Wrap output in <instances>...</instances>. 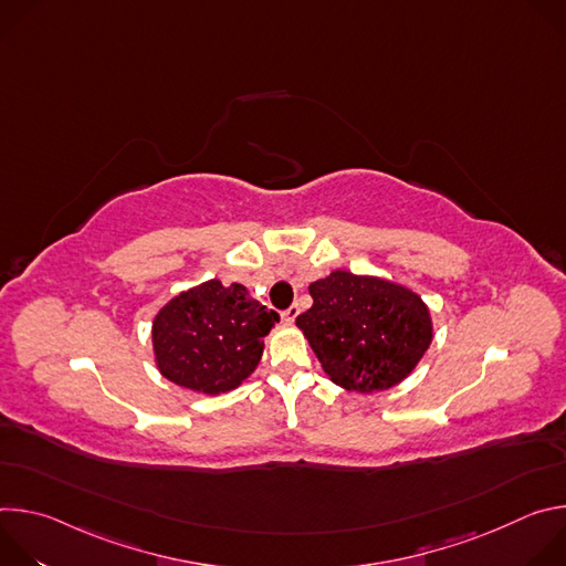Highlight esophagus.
I'll return each instance as SVG.
<instances>
[{
    "mask_svg": "<svg viewBox=\"0 0 566 566\" xmlns=\"http://www.w3.org/2000/svg\"><path fill=\"white\" fill-rule=\"evenodd\" d=\"M297 315H300V308H297V306H289V308L282 313V319L289 322V325H291V322H295Z\"/></svg>",
    "mask_w": 566,
    "mask_h": 566,
    "instance_id": "obj_1",
    "label": "esophagus"
}]
</instances>
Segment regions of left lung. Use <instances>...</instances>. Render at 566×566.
<instances>
[{
  "label": "left lung",
  "mask_w": 566,
  "mask_h": 566,
  "mask_svg": "<svg viewBox=\"0 0 566 566\" xmlns=\"http://www.w3.org/2000/svg\"><path fill=\"white\" fill-rule=\"evenodd\" d=\"M308 293L313 306L295 325L343 389L385 391L406 380L432 345L430 306L398 282L332 271L311 282Z\"/></svg>",
  "instance_id": "1"
}]
</instances>
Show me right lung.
Returning <instances> with one entry per match:
<instances>
[{
	"label": "right lung",
	"instance_id": "right-lung-1",
	"mask_svg": "<svg viewBox=\"0 0 566 566\" xmlns=\"http://www.w3.org/2000/svg\"><path fill=\"white\" fill-rule=\"evenodd\" d=\"M280 315L241 284L201 282L168 300L151 319L158 374L197 394L237 389L260 365Z\"/></svg>",
	"mask_w": 566,
	"mask_h": 566
}]
</instances>
